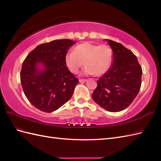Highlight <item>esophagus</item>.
<instances>
[{"mask_svg": "<svg viewBox=\"0 0 161 161\" xmlns=\"http://www.w3.org/2000/svg\"><path fill=\"white\" fill-rule=\"evenodd\" d=\"M86 81H87L86 79H80V80H79V82H86Z\"/></svg>", "mask_w": 161, "mask_h": 161, "instance_id": "obj_1", "label": "esophagus"}]
</instances>
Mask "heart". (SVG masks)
Segmentation results:
<instances>
[{"instance_id":"b5f03b06","label":"heart","mask_w":161,"mask_h":161,"mask_svg":"<svg viewBox=\"0 0 161 161\" xmlns=\"http://www.w3.org/2000/svg\"><path fill=\"white\" fill-rule=\"evenodd\" d=\"M113 61V52L107 45H97L84 42L75 47L74 52L65 56V64L69 70L76 74L85 64L86 75L101 76L109 70Z\"/></svg>"}]
</instances>
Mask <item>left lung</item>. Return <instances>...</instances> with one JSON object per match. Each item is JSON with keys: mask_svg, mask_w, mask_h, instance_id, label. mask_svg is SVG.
<instances>
[{"mask_svg": "<svg viewBox=\"0 0 161 161\" xmlns=\"http://www.w3.org/2000/svg\"><path fill=\"white\" fill-rule=\"evenodd\" d=\"M105 41L113 51V62L97 80L92 98L107 111L118 112L127 108L138 94L142 70L132 52L118 42Z\"/></svg>", "mask_w": 161, "mask_h": 161, "instance_id": "left-lung-1", "label": "left lung"}]
</instances>
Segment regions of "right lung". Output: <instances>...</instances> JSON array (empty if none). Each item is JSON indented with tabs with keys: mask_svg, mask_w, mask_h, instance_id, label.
I'll list each match as a JSON object with an SVG mask.
<instances>
[{
	"mask_svg": "<svg viewBox=\"0 0 161 161\" xmlns=\"http://www.w3.org/2000/svg\"><path fill=\"white\" fill-rule=\"evenodd\" d=\"M75 43L68 39L42 43L23 62L20 78L24 93L42 111H54L71 98L79 80L66 67L65 56Z\"/></svg>",
	"mask_w": 161,
	"mask_h": 161,
	"instance_id": "right-lung-1",
	"label": "right lung"
}]
</instances>
